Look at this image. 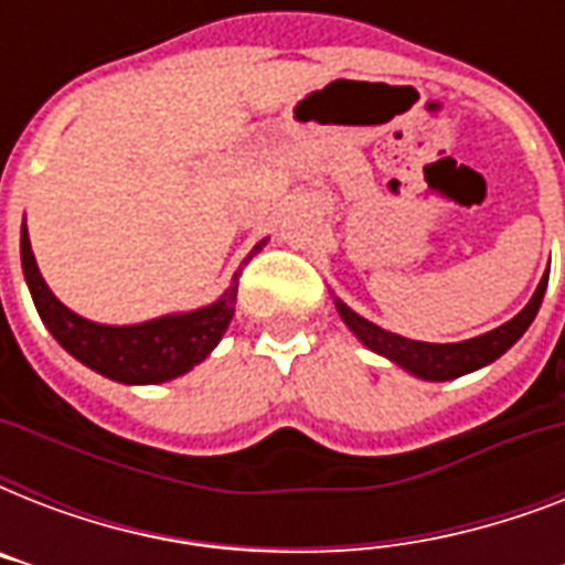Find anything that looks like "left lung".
<instances>
[{
	"label": "left lung",
	"instance_id": "8db88e82",
	"mask_svg": "<svg viewBox=\"0 0 565 565\" xmlns=\"http://www.w3.org/2000/svg\"><path fill=\"white\" fill-rule=\"evenodd\" d=\"M545 287H548V273L543 275V281H540L536 292L531 296V301L510 322L492 328V331H487L481 337L463 340V343H422V340H407V337L384 331V328L370 322V319H363L361 313H354L337 296L334 308L340 313V319L345 322V328L370 352L381 354L386 361H393L395 366H402L404 372H411L413 377H422V381H451V377L469 375V372L483 370L492 361H499L501 354L508 352L510 345L516 343L519 337L531 328L534 317L540 313V305H543Z\"/></svg>",
	"mask_w": 565,
	"mask_h": 565
}]
</instances>
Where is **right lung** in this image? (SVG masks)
Segmentation results:
<instances>
[{"mask_svg":"<svg viewBox=\"0 0 565 565\" xmlns=\"http://www.w3.org/2000/svg\"><path fill=\"white\" fill-rule=\"evenodd\" d=\"M264 246L266 239H260L248 252L246 260H252ZM20 257L31 299L49 334L87 370L99 372L117 384H163L199 366L228 331L234 305H237L239 275H243V269H237L228 290L204 308L188 310V313H167V317L146 319L137 326H102V322L78 317L49 290L31 252L25 220L20 231Z\"/></svg>","mask_w":565,"mask_h":565,"instance_id":"add662e5","label":"right lung"}]
</instances>
